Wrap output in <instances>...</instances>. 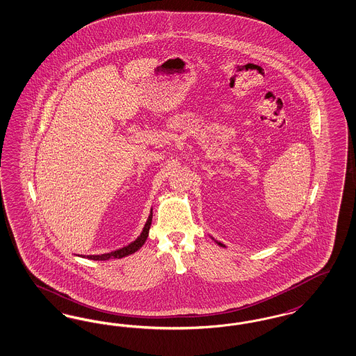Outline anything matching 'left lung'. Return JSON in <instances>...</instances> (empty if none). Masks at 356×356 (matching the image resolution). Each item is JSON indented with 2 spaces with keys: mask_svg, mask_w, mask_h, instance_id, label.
Wrapping results in <instances>:
<instances>
[{
  "mask_svg": "<svg viewBox=\"0 0 356 356\" xmlns=\"http://www.w3.org/2000/svg\"><path fill=\"white\" fill-rule=\"evenodd\" d=\"M217 242V243H218V245H220V246H222V248H225V245H224V243H221V242H218V241H216Z\"/></svg>",
  "mask_w": 356,
  "mask_h": 356,
  "instance_id": "1",
  "label": "left lung"
}]
</instances>
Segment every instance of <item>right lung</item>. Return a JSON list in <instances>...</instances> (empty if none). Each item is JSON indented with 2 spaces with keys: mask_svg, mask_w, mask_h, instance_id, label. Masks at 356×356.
<instances>
[{
  "mask_svg": "<svg viewBox=\"0 0 356 356\" xmlns=\"http://www.w3.org/2000/svg\"><path fill=\"white\" fill-rule=\"evenodd\" d=\"M151 222H152V209H151V213L148 216V220H147V222H145V225L143 228L140 236L135 241L131 242L127 246H124L122 249H118V250H114L111 253H104V254H100V256H87L86 258L95 259V261H107V259H113V258H123V257L134 254L135 252H138L142 248L144 242L147 240L148 232H149V228H151Z\"/></svg>",
  "mask_w": 356,
  "mask_h": 356,
  "instance_id": "1",
  "label": "right lung"
}]
</instances>
